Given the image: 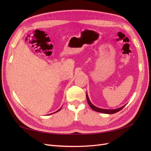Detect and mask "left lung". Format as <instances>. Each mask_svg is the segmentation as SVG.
Segmentation results:
<instances>
[{
	"label": "left lung",
	"mask_w": 151,
	"mask_h": 151,
	"mask_svg": "<svg viewBox=\"0 0 151 151\" xmlns=\"http://www.w3.org/2000/svg\"><path fill=\"white\" fill-rule=\"evenodd\" d=\"M86 98H87V101L88 102V104L90 106V107L92 108L93 110L97 111V112H99V113H106V114H113V113H115L116 112H118L119 111H120L121 109L124 107L125 105H123V106L119 108H116V109H103V108H100L98 107L95 106L94 105H93L91 102L90 101V100L89 99L88 97V94L86 93Z\"/></svg>",
	"instance_id": "8db88e82"
}]
</instances>
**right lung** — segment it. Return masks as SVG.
Returning a JSON list of instances; mask_svg holds the SVG:
<instances>
[{
  "label": "right lung",
  "instance_id": "1",
  "mask_svg": "<svg viewBox=\"0 0 151 151\" xmlns=\"http://www.w3.org/2000/svg\"><path fill=\"white\" fill-rule=\"evenodd\" d=\"M61 108H62V107H61V108H60V109H58V110H57V111H55V113H56V112H58V111H60V109H61ZM51 114H52V113H51Z\"/></svg>",
  "mask_w": 151,
  "mask_h": 151
}]
</instances>
